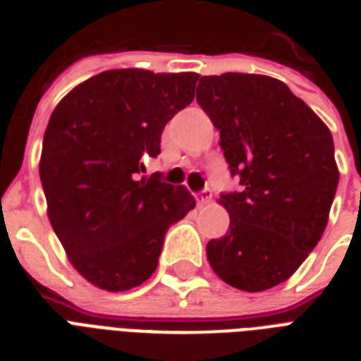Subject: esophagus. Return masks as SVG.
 <instances>
[{
    "instance_id": "esophagus-1",
    "label": "esophagus",
    "mask_w": 361,
    "mask_h": 361,
    "mask_svg": "<svg viewBox=\"0 0 361 361\" xmlns=\"http://www.w3.org/2000/svg\"><path fill=\"white\" fill-rule=\"evenodd\" d=\"M212 197H214L212 189H209V187H204L202 191L197 195V200H198V204H208L209 200H212Z\"/></svg>"
}]
</instances>
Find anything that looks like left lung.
<instances>
[{"mask_svg": "<svg viewBox=\"0 0 361 361\" xmlns=\"http://www.w3.org/2000/svg\"><path fill=\"white\" fill-rule=\"evenodd\" d=\"M197 103L240 180L221 192L231 231L208 241L209 266L234 288L268 290L302 266L324 232L339 183L331 133L271 76H200Z\"/></svg>", "mask_w": 361, "mask_h": 361, "instance_id": "left-lung-1", "label": "left lung"}]
</instances>
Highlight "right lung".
Listing matches in <instances>:
<instances>
[{"mask_svg":"<svg viewBox=\"0 0 361 361\" xmlns=\"http://www.w3.org/2000/svg\"><path fill=\"white\" fill-rule=\"evenodd\" d=\"M197 73L104 71L50 116L39 174L48 219L71 262L99 288L121 292L152 277L170 226L195 200L161 174L140 178L144 155L195 99Z\"/></svg>","mask_w":361,"mask_h":361,"instance_id":"right-lung-1","label":"right lung"}]
</instances>
